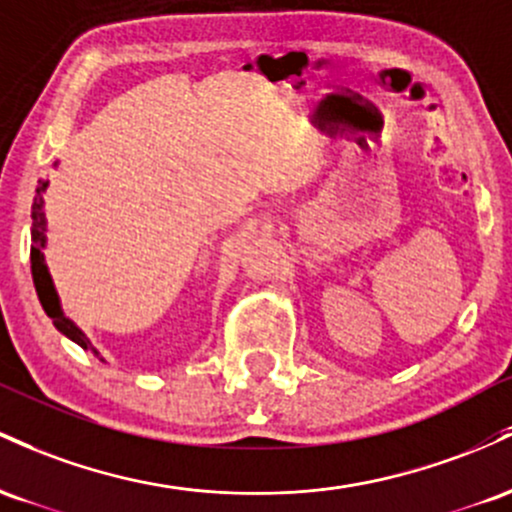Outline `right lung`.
<instances>
[{"mask_svg":"<svg viewBox=\"0 0 512 512\" xmlns=\"http://www.w3.org/2000/svg\"><path fill=\"white\" fill-rule=\"evenodd\" d=\"M55 166H57V162H55ZM48 186H50V181H38L36 198H33V208H31V217H33V225H31V275H33V285H36L38 300H40V304H43L45 314L53 319L55 329L60 331L62 336H67L70 341L77 343L79 348L91 350L96 358L103 360V355L94 348V343L86 338V333L79 329V326L74 324L70 317H65V312H62L60 295H57L55 283H53V278H50V271H48V263H45L43 249H45V244H48V237H45V234H48V220H45L43 195L48 193Z\"/></svg>","mask_w":512,"mask_h":512,"instance_id":"1","label":"right lung"}]
</instances>
